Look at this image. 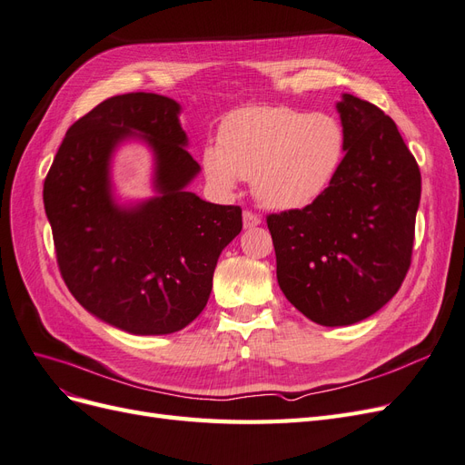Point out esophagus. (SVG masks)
<instances>
[{"label": "esophagus", "instance_id": "1", "mask_svg": "<svg viewBox=\"0 0 465 465\" xmlns=\"http://www.w3.org/2000/svg\"><path fill=\"white\" fill-rule=\"evenodd\" d=\"M242 223H244V229H254L262 223V217L258 213H254V211H244Z\"/></svg>", "mask_w": 465, "mask_h": 465}]
</instances>
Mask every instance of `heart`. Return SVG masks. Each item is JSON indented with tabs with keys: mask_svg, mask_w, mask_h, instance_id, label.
<instances>
[{
	"mask_svg": "<svg viewBox=\"0 0 465 465\" xmlns=\"http://www.w3.org/2000/svg\"><path fill=\"white\" fill-rule=\"evenodd\" d=\"M343 153L341 125L330 114L291 106H248L223 122L219 145L202 164L217 190L252 180L262 205L289 211L312 203L328 186Z\"/></svg>",
	"mask_w": 465,
	"mask_h": 465,
	"instance_id": "obj_1",
	"label": "heart"
}]
</instances>
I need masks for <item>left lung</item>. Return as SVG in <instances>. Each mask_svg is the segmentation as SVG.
I'll use <instances>...</instances> for the list:
<instances>
[{
    "label": "left lung",
    "mask_w": 465,
    "mask_h": 465,
    "mask_svg": "<svg viewBox=\"0 0 465 465\" xmlns=\"http://www.w3.org/2000/svg\"><path fill=\"white\" fill-rule=\"evenodd\" d=\"M345 157L302 209L267 215L277 281L320 326H349L380 311L410 272L420 173L398 125L378 106L337 103Z\"/></svg>",
    "instance_id": "8db88e82"
}]
</instances>
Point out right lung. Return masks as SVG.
Masks as SVG:
<instances>
[{
  "label": "right lung",
  "mask_w": 465,
  "mask_h": 465,
  "mask_svg": "<svg viewBox=\"0 0 465 465\" xmlns=\"http://www.w3.org/2000/svg\"><path fill=\"white\" fill-rule=\"evenodd\" d=\"M180 104L154 93L110 96L67 130L45 180L55 260L75 301L110 326L164 335L200 316L223 248L242 209L186 192L200 164L188 153ZM143 134L158 161L160 195L135 208L111 202V151Z\"/></svg>",
  "instance_id": "add662e5"
}]
</instances>
